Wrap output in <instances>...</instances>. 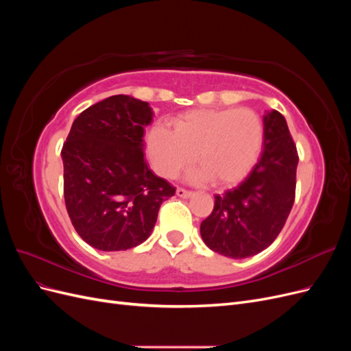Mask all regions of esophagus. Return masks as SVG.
<instances>
[{"mask_svg":"<svg viewBox=\"0 0 351 351\" xmlns=\"http://www.w3.org/2000/svg\"><path fill=\"white\" fill-rule=\"evenodd\" d=\"M176 193H177L178 197H183V199H189V197L193 196V192H189V190H184V189H182V187H178V189L176 190Z\"/></svg>","mask_w":351,"mask_h":351,"instance_id":"esophagus-1","label":"esophagus"}]
</instances>
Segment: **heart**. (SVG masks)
<instances>
[{
    "mask_svg": "<svg viewBox=\"0 0 351 351\" xmlns=\"http://www.w3.org/2000/svg\"><path fill=\"white\" fill-rule=\"evenodd\" d=\"M263 145V124L247 108L192 110L174 120V130L155 125L147 134V154L155 171L174 177L195 159L200 168L189 180H212L217 186H232L256 164Z\"/></svg>",
    "mask_w": 351,
    "mask_h": 351,
    "instance_id": "heart-1",
    "label": "heart"
}]
</instances>
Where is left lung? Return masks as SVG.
<instances>
[{"mask_svg": "<svg viewBox=\"0 0 351 351\" xmlns=\"http://www.w3.org/2000/svg\"><path fill=\"white\" fill-rule=\"evenodd\" d=\"M295 145L284 117L263 114V151L249 176L234 189L215 195L210 215L202 221L206 246L232 259L250 258L277 239L294 204Z\"/></svg>", "mask_w": 351, "mask_h": 351, "instance_id": "1", "label": "left lung"}]
</instances>
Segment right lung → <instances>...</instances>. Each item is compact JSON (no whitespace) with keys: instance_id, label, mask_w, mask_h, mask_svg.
I'll return each mask as SVG.
<instances>
[{"instance_id":"add662e5","label":"right lung","mask_w":351,"mask_h":351,"mask_svg":"<svg viewBox=\"0 0 351 351\" xmlns=\"http://www.w3.org/2000/svg\"><path fill=\"white\" fill-rule=\"evenodd\" d=\"M149 104L114 95L73 121L61 158L64 200L71 224L92 247L119 252L143 243L159 206L176 189L147 167L145 127Z\"/></svg>"}]
</instances>
